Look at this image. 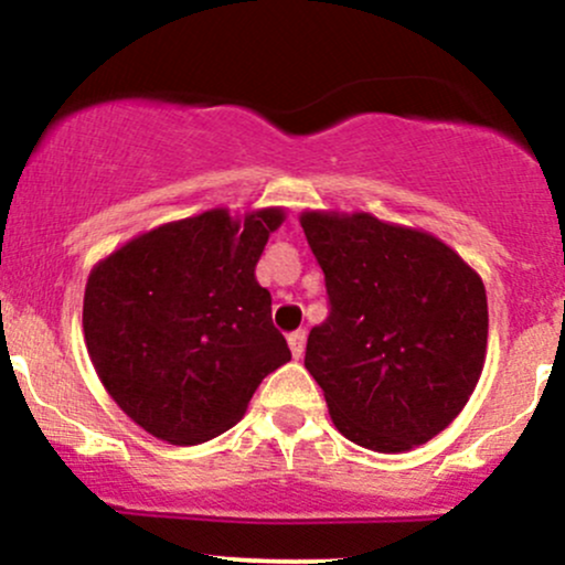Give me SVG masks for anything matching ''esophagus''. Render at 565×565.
Here are the masks:
<instances>
[{
  "label": "esophagus",
  "mask_w": 565,
  "mask_h": 565,
  "mask_svg": "<svg viewBox=\"0 0 565 565\" xmlns=\"http://www.w3.org/2000/svg\"><path fill=\"white\" fill-rule=\"evenodd\" d=\"M303 344H307V335H303L301 331L288 335V347H290V354H294V360L303 358Z\"/></svg>",
  "instance_id": "esophagus-1"
}]
</instances>
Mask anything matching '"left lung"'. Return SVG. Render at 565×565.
<instances>
[{
	"label": "left lung",
	"instance_id": "1",
	"mask_svg": "<svg viewBox=\"0 0 565 565\" xmlns=\"http://www.w3.org/2000/svg\"><path fill=\"white\" fill-rule=\"evenodd\" d=\"M331 315L303 365L347 440L403 454L461 414L486 365L478 271L435 234L354 211H303Z\"/></svg>",
	"mask_w": 565,
	"mask_h": 565
}]
</instances>
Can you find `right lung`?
<instances>
[{"label":"right lung","mask_w":565,"mask_h":565,"mask_svg":"<svg viewBox=\"0 0 565 565\" xmlns=\"http://www.w3.org/2000/svg\"><path fill=\"white\" fill-rule=\"evenodd\" d=\"M285 207H230L136 234L90 269L87 354L111 401L146 433L198 446L234 427L264 376L290 360L256 280Z\"/></svg>","instance_id":"obj_1"}]
</instances>
